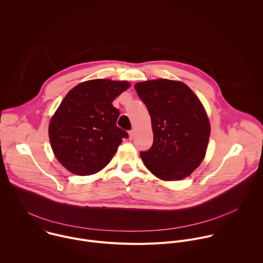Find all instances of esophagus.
<instances>
[{
	"label": "esophagus",
	"instance_id": "obj_1",
	"mask_svg": "<svg viewBox=\"0 0 263 263\" xmlns=\"http://www.w3.org/2000/svg\"><path fill=\"white\" fill-rule=\"evenodd\" d=\"M134 135H135V131L134 130H130L129 131V139H133L134 138Z\"/></svg>",
	"mask_w": 263,
	"mask_h": 263
}]
</instances>
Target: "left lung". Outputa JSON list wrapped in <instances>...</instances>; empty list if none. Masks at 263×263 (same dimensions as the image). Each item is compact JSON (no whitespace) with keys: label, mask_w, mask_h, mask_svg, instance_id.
I'll return each instance as SVG.
<instances>
[{"label":"left lung","mask_w":263,"mask_h":263,"mask_svg":"<svg viewBox=\"0 0 263 263\" xmlns=\"http://www.w3.org/2000/svg\"><path fill=\"white\" fill-rule=\"evenodd\" d=\"M152 120L153 145L140 157L145 167L164 181L182 180L202 162L211 126L206 112L188 85L154 79L134 85Z\"/></svg>","instance_id":"1"}]
</instances>
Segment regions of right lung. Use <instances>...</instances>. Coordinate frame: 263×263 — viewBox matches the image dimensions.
Masks as SVG:
<instances>
[{
    "mask_svg": "<svg viewBox=\"0 0 263 263\" xmlns=\"http://www.w3.org/2000/svg\"><path fill=\"white\" fill-rule=\"evenodd\" d=\"M130 86L127 81L92 79L74 86L50 120L54 156L69 171L90 176L112 159L128 133L117 126L120 111L111 103Z\"/></svg>",
    "mask_w": 263,
    "mask_h": 263,
    "instance_id": "right-lung-1",
    "label": "right lung"
}]
</instances>
